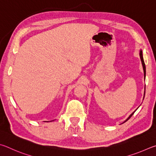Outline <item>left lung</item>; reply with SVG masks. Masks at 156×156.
Listing matches in <instances>:
<instances>
[{
  "instance_id": "1",
  "label": "left lung",
  "mask_w": 156,
  "mask_h": 156,
  "mask_svg": "<svg viewBox=\"0 0 156 156\" xmlns=\"http://www.w3.org/2000/svg\"><path fill=\"white\" fill-rule=\"evenodd\" d=\"M140 59H141V61H142V64H143V70H144V77H145V74H146V68H145V64H144V59H143V52H142V51H140ZM136 110L133 112L131 114V115L128 117V119L126 120V121H125V122H126L127 121H128V120H129L131 117L132 116V115L133 114H134V112H136Z\"/></svg>"
}]
</instances>
